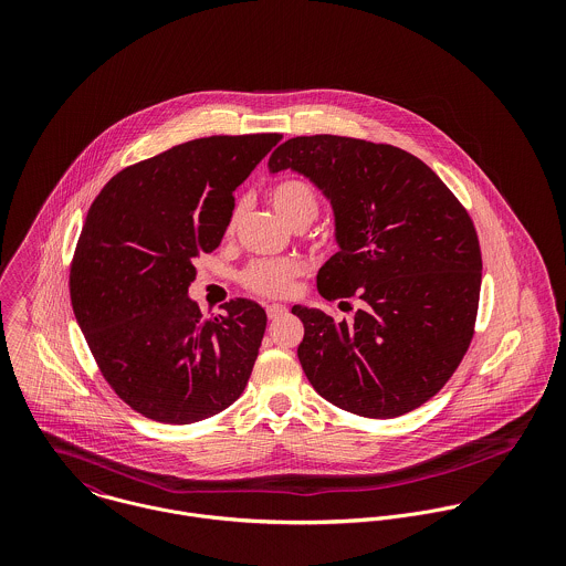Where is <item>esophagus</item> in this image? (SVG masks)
Here are the masks:
<instances>
[{"instance_id": "34e87169", "label": "esophagus", "mask_w": 566, "mask_h": 566, "mask_svg": "<svg viewBox=\"0 0 566 566\" xmlns=\"http://www.w3.org/2000/svg\"><path fill=\"white\" fill-rule=\"evenodd\" d=\"M268 318L270 321H276V318H281V316H285L287 314V307L285 305H268Z\"/></svg>"}]
</instances>
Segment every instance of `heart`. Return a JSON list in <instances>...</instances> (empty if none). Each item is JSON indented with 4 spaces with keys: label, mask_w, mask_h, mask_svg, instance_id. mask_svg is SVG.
Masks as SVG:
<instances>
[{
    "label": "heart",
    "mask_w": 566,
    "mask_h": 566,
    "mask_svg": "<svg viewBox=\"0 0 566 566\" xmlns=\"http://www.w3.org/2000/svg\"><path fill=\"white\" fill-rule=\"evenodd\" d=\"M274 211L285 220L290 227L310 224L321 209V200L316 189L303 178H285L270 187L268 191ZM240 209L231 213L229 231L235 227ZM305 263L296 256L283 259H261L254 261L245 272L242 281L245 290L259 294L263 298H285L294 292L298 276H303Z\"/></svg>",
    "instance_id": "1"
}]
</instances>
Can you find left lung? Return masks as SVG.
<instances>
[{"instance_id":"8db88e82","label":"left lung","mask_w":566,"mask_h":566,"mask_svg":"<svg viewBox=\"0 0 566 566\" xmlns=\"http://www.w3.org/2000/svg\"><path fill=\"white\" fill-rule=\"evenodd\" d=\"M268 167L307 176L331 200L339 250L321 268L318 292L350 312L355 303L350 323L292 307L314 390L366 418L427 403L475 333L482 250L469 211L431 167L388 144L294 137Z\"/></svg>"}]
</instances>
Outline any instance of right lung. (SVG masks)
Returning <instances> with one entry per match:
<instances>
[{"label": "right lung", "instance_id": "1", "mask_svg": "<svg viewBox=\"0 0 566 566\" xmlns=\"http://www.w3.org/2000/svg\"><path fill=\"white\" fill-rule=\"evenodd\" d=\"M279 133L216 135L115 174L93 200L70 294L84 339L115 395L167 424L211 418L242 397L268 316L254 301L202 316L187 296L193 261L216 250L233 191Z\"/></svg>", "mask_w": 566, "mask_h": 566}]
</instances>
